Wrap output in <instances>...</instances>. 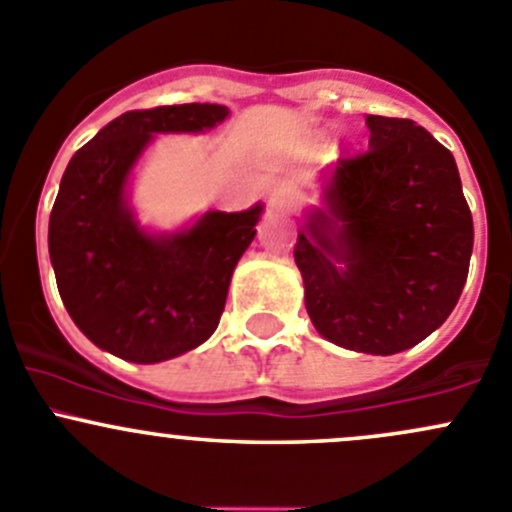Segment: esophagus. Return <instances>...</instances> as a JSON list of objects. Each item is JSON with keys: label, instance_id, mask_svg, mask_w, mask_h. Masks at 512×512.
<instances>
[{"label": "esophagus", "instance_id": "1", "mask_svg": "<svg viewBox=\"0 0 512 512\" xmlns=\"http://www.w3.org/2000/svg\"><path fill=\"white\" fill-rule=\"evenodd\" d=\"M299 198H302V193H299L297 185L289 183V180L272 185L270 190V205L275 210H292L294 205L299 203Z\"/></svg>", "mask_w": 512, "mask_h": 512}]
</instances>
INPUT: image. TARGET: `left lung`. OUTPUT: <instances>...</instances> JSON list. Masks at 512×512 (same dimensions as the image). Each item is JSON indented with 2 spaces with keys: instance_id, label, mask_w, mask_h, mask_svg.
<instances>
[{
  "instance_id": "obj_1",
  "label": "left lung",
  "mask_w": 512,
  "mask_h": 512,
  "mask_svg": "<svg viewBox=\"0 0 512 512\" xmlns=\"http://www.w3.org/2000/svg\"><path fill=\"white\" fill-rule=\"evenodd\" d=\"M369 151L322 175L294 262L314 329L352 352L416 347L456 307L473 218L451 151L409 118L366 116Z\"/></svg>"
}]
</instances>
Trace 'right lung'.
Wrapping results in <instances>:
<instances>
[{
  "label": "right lung",
  "instance_id": "obj_1",
  "mask_svg": "<svg viewBox=\"0 0 512 512\" xmlns=\"http://www.w3.org/2000/svg\"><path fill=\"white\" fill-rule=\"evenodd\" d=\"M230 116L220 103L128 111L69 160L49 218L61 302L103 352L158 364L218 329L232 272L265 205L208 210L173 232L148 230L131 208V173L156 133H203Z\"/></svg>",
  "mask_w": 512,
  "mask_h": 512
}]
</instances>
